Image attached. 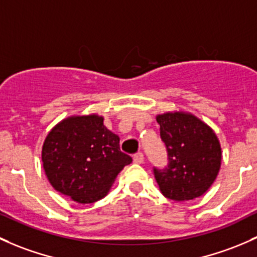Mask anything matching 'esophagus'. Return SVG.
Segmentation results:
<instances>
[{
  "label": "esophagus",
  "mask_w": 257,
  "mask_h": 257,
  "mask_svg": "<svg viewBox=\"0 0 257 257\" xmlns=\"http://www.w3.org/2000/svg\"><path fill=\"white\" fill-rule=\"evenodd\" d=\"M133 160H134V163L136 164H143L144 163V155H143L142 153H138V154H136V155H134V158H133Z\"/></svg>",
  "instance_id": "esophagus-1"
}]
</instances>
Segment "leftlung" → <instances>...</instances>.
Instances as JSON below:
<instances>
[{
	"label": "left lung",
	"mask_w": 257,
	"mask_h": 257,
	"mask_svg": "<svg viewBox=\"0 0 257 257\" xmlns=\"http://www.w3.org/2000/svg\"><path fill=\"white\" fill-rule=\"evenodd\" d=\"M169 165L154 169L161 193L176 202L191 201L209 190L219 174L221 148L214 131L190 112L156 115Z\"/></svg>",
	"instance_id": "1"
}]
</instances>
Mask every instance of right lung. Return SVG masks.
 Masks as SVG:
<instances>
[{
    "instance_id": "obj_1",
    "label": "right lung",
    "mask_w": 257,
    "mask_h": 257,
    "mask_svg": "<svg viewBox=\"0 0 257 257\" xmlns=\"http://www.w3.org/2000/svg\"><path fill=\"white\" fill-rule=\"evenodd\" d=\"M102 115H70L49 132L42 149L45 176L54 190L77 203L107 196L132 158L121 153L119 137L108 131Z\"/></svg>"
}]
</instances>
